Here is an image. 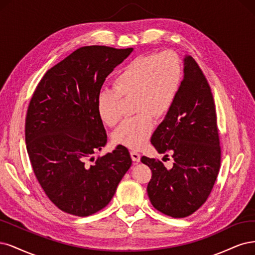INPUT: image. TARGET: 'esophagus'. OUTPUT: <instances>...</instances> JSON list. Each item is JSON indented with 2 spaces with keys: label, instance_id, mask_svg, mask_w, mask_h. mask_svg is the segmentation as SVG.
<instances>
[{
  "label": "esophagus",
  "instance_id": "1",
  "mask_svg": "<svg viewBox=\"0 0 255 255\" xmlns=\"http://www.w3.org/2000/svg\"><path fill=\"white\" fill-rule=\"evenodd\" d=\"M130 154H131V158H132L134 162H139V160H141V154H139L137 151L132 150L130 152Z\"/></svg>",
  "mask_w": 255,
  "mask_h": 255
}]
</instances>
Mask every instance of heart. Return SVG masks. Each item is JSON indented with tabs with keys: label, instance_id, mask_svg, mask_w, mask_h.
Wrapping results in <instances>:
<instances>
[{
	"label": "heart",
	"instance_id": "obj_1",
	"mask_svg": "<svg viewBox=\"0 0 255 255\" xmlns=\"http://www.w3.org/2000/svg\"><path fill=\"white\" fill-rule=\"evenodd\" d=\"M181 61L171 52L139 56L124 65L113 78V89L96 96V111L106 125L113 126L122 117V98L134 97L135 117L125 120L114 131L117 144L137 149L153 130V120L167 114L182 84Z\"/></svg>",
	"mask_w": 255,
	"mask_h": 255
}]
</instances>
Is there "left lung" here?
Instances as JSON below:
<instances>
[{
	"mask_svg": "<svg viewBox=\"0 0 255 255\" xmlns=\"http://www.w3.org/2000/svg\"><path fill=\"white\" fill-rule=\"evenodd\" d=\"M183 80L176 101L151 136L159 153L170 152L171 168L142 157L151 169L149 200L174 218L190 216L208 199L220 167L215 105L207 78L191 56H184ZM167 157V154H166Z\"/></svg>",
	"mask_w": 255,
	"mask_h": 255,
	"instance_id": "8db88e82",
	"label": "left lung"
}]
</instances>
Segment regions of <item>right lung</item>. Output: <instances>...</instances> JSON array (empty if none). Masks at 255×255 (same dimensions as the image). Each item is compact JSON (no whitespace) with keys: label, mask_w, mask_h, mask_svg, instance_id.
I'll use <instances>...</instances> for the list:
<instances>
[{"label":"right lung","mask_w":255,"mask_h":255,"mask_svg":"<svg viewBox=\"0 0 255 255\" xmlns=\"http://www.w3.org/2000/svg\"><path fill=\"white\" fill-rule=\"evenodd\" d=\"M132 51L80 47L45 73L30 100L25 142L32 170L50 200L68 214L85 217L104 209L132 163L123 145L88 162L107 143L96 96Z\"/></svg>","instance_id":"1"}]
</instances>
